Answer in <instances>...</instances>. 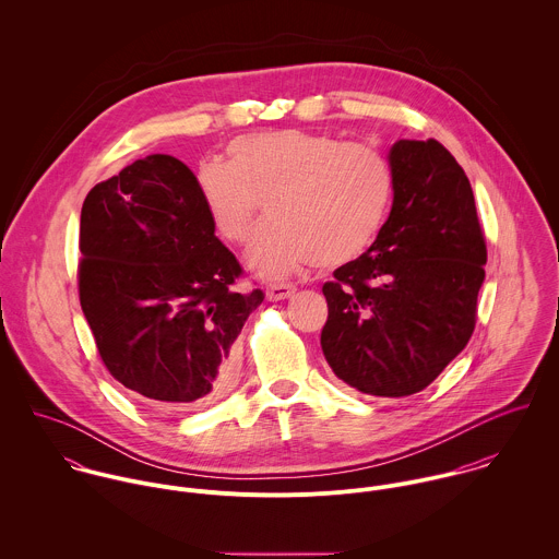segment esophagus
Instances as JSON below:
<instances>
[{
	"label": "esophagus",
	"mask_w": 559,
	"mask_h": 559,
	"mask_svg": "<svg viewBox=\"0 0 559 559\" xmlns=\"http://www.w3.org/2000/svg\"><path fill=\"white\" fill-rule=\"evenodd\" d=\"M295 286L293 284H269L266 286V299L269 301H282L295 295Z\"/></svg>",
	"instance_id": "1"
}]
</instances>
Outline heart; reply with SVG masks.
I'll return each instance as SVG.
<instances>
[{
	"instance_id": "b5f03b06",
	"label": "heart",
	"mask_w": 559,
	"mask_h": 559,
	"mask_svg": "<svg viewBox=\"0 0 559 559\" xmlns=\"http://www.w3.org/2000/svg\"><path fill=\"white\" fill-rule=\"evenodd\" d=\"M195 185L215 233L230 245L249 239L264 202L271 219L247 262L280 277L317 260L331 269L359 258L385 222L394 171L374 146L280 129L233 140L228 160H200Z\"/></svg>"
}]
</instances>
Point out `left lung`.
<instances>
[{
    "label": "left lung",
    "instance_id": "left-lung-1",
    "mask_svg": "<svg viewBox=\"0 0 559 559\" xmlns=\"http://www.w3.org/2000/svg\"><path fill=\"white\" fill-rule=\"evenodd\" d=\"M394 204L379 237L322 286L326 364L368 396L428 388L467 346L478 319L486 240L465 169L437 140L390 153Z\"/></svg>",
    "mask_w": 559,
    "mask_h": 559
}]
</instances>
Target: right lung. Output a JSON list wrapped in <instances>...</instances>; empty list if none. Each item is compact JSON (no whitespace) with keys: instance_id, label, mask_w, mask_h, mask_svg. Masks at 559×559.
I'll return each instance as SVG.
<instances>
[{"instance_id":"1","label":"right lung","mask_w":559,"mask_h":559,"mask_svg":"<svg viewBox=\"0 0 559 559\" xmlns=\"http://www.w3.org/2000/svg\"><path fill=\"white\" fill-rule=\"evenodd\" d=\"M81 310L109 374L165 406H202L233 381V344L264 301L239 293L235 253L215 237L193 171L151 155L83 202Z\"/></svg>"}]
</instances>
